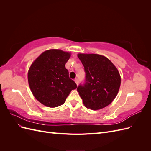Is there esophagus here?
<instances>
[{
  "instance_id": "obj_1",
  "label": "esophagus",
  "mask_w": 151,
  "mask_h": 151,
  "mask_svg": "<svg viewBox=\"0 0 151 151\" xmlns=\"http://www.w3.org/2000/svg\"><path fill=\"white\" fill-rule=\"evenodd\" d=\"M74 81H75V82H76V84L78 85V84H79V80H78V79H75Z\"/></svg>"
}]
</instances>
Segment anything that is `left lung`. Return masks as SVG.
Returning <instances> with one entry per match:
<instances>
[{
	"label": "left lung",
	"instance_id": "1",
	"mask_svg": "<svg viewBox=\"0 0 151 151\" xmlns=\"http://www.w3.org/2000/svg\"><path fill=\"white\" fill-rule=\"evenodd\" d=\"M86 73L83 84L77 90L84 106L93 110L106 107L115 98L121 84L116 67L108 58L98 54H78Z\"/></svg>",
	"mask_w": 151,
	"mask_h": 151
}]
</instances>
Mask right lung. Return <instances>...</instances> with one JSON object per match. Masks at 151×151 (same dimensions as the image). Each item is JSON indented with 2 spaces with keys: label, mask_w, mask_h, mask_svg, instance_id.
<instances>
[{
  "label": "right lung",
  "mask_w": 151,
  "mask_h": 151,
  "mask_svg": "<svg viewBox=\"0 0 151 151\" xmlns=\"http://www.w3.org/2000/svg\"><path fill=\"white\" fill-rule=\"evenodd\" d=\"M70 57L69 53L61 50H49L31 64L28 74L29 88L35 98L45 106H60L71 91L77 88L65 67Z\"/></svg>",
  "instance_id": "obj_1"
}]
</instances>
